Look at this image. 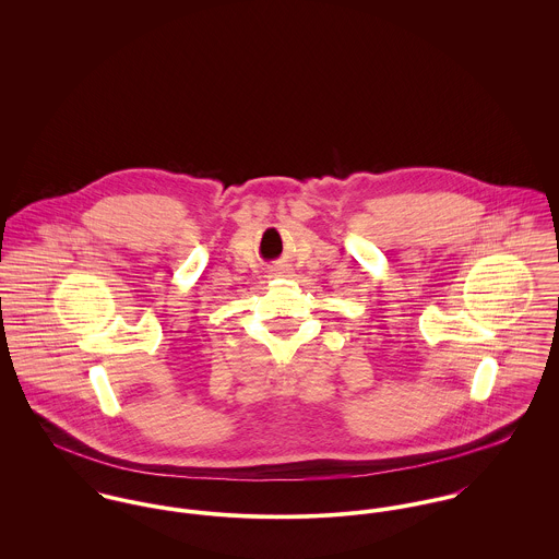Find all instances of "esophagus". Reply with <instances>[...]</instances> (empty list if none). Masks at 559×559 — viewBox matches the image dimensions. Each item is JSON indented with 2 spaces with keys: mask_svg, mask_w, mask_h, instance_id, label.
I'll return each instance as SVG.
<instances>
[{
  "mask_svg": "<svg viewBox=\"0 0 559 559\" xmlns=\"http://www.w3.org/2000/svg\"><path fill=\"white\" fill-rule=\"evenodd\" d=\"M284 273H286V271H284V269H280V271H277V273H273V275H284Z\"/></svg>",
  "mask_w": 559,
  "mask_h": 559,
  "instance_id": "esophagus-1",
  "label": "esophagus"
}]
</instances>
